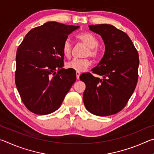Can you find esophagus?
I'll list each match as a JSON object with an SVG mask.
<instances>
[{"mask_svg":"<svg viewBox=\"0 0 154 154\" xmlns=\"http://www.w3.org/2000/svg\"><path fill=\"white\" fill-rule=\"evenodd\" d=\"M76 76H77V79H79V76H80V72L77 71L76 72Z\"/></svg>","mask_w":154,"mask_h":154,"instance_id":"esophagus-1","label":"esophagus"}]
</instances>
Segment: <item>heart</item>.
I'll list each match as a JSON object with an SVG mask.
<instances>
[{
  "label": "heart",
  "instance_id": "1",
  "mask_svg": "<svg viewBox=\"0 0 154 154\" xmlns=\"http://www.w3.org/2000/svg\"><path fill=\"white\" fill-rule=\"evenodd\" d=\"M77 38L85 45L88 47V49L85 51L84 56H90L93 58H98L99 51L96 47L98 45V41L94 35L90 32H83L79 34L77 36ZM62 51L63 55L69 58L71 55L72 45L69 39H66L62 44ZM91 65V60L88 58L73 59L71 61L67 62L66 67L67 69H72L73 71L82 72L86 70Z\"/></svg>",
  "mask_w": 154,
  "mask_h": 154
}]
</instances>
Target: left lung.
<instances>
[{"mask_svg": "<svg viewBox=\"0 0 154 154\" xmlns=\"http://www.w3.org/2000/svg\"><path fill=\"white\" fill-rule=\"evenodd\" d=\"M101 36L105 45L104 56L90 72L80 75L86 88L83 100L91 113L108 116L126 105L138 82L139 54L126 33L110 24L90 25Z\"/></svg>", "mask_w": 154, "mask_h": 154, "instance_id": "left-lung-1", "label": "left lung"}]
</instances>
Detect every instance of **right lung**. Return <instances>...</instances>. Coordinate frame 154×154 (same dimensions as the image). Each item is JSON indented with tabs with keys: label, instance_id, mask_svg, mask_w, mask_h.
I'll use <instances>...</instances> for the list:
<instances>
[{
	"label": "right lung",
	"instance_id": "add662e5",
	"mask_svg": "<svg viewBox=\"0 0 154 154\" xmlns=\"http://www.w3.org/2000/svg\"><path fill=\"white\" fill-rule=\"evenodd\" d=\"M79 28L48 22L30 30L18 47L15 81L22 102L37 115L56 111L76 81V72L64 69L62 48Z\"/></svg>",
	"mask_w": 154,
	"mask_h": 154
}]
</instances>
